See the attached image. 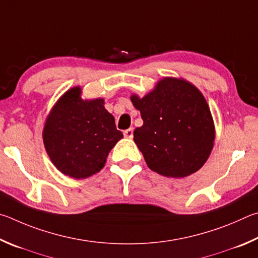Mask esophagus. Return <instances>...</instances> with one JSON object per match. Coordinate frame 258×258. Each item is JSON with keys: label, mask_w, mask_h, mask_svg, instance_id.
Here are the masks:
<instances>
[{"label": "esophagus", "mask_w": 258, "mask_h": 258, "mask_svg": "<svg viewBox=\"0 0 258 258\" xmlns=\"http://www.w3.org/2000/svg\"><path fill=\"white\" fill-rule=\"evenodd\" d=\"M123 135H124V137H125V138L132 139V138L134 137V129H133V128H129V129L124 130V132H123Z\"/></svg>", "instance_id": "34e87169"}]
</instances>
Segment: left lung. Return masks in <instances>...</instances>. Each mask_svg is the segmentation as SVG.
<instances>
[{
  "label": "left lung",
  "mask_w": 258,
  "mask_h": 258,
  "mask_svg": "<svg viewBox=\"0 0 258 258\" xmlns=\"http://www.w3.org/2000/svg\"><path fill=\"white\" fill-rule=\"evenodd\" d=\"M134 106L144 123L134 141L148 168L168 178H184L200 170L213 148L215 128L203 94L184 79L165 77Z\"/></svg>",
  "instance_id": "8db88e82"
}]
</instances>
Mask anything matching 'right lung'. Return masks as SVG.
I'll return each mask as SVG.
<instances>
[{"label":"right lung","instance_id":"1","mask_svg":"<svg viewBox=\"0 0 258 258\" xmlns=\"http://www.w3.org/2000/svg\"><path fill=\"white\" fill-rule=\"evenodd\" d=\"M81 88L62 95L45 121L43 141L52 163L70 178L85 179L103 169L108 153L123 138L103 98H81Z\"/></svg>","mask_w":258,"mask_h":258}]
</instances>
